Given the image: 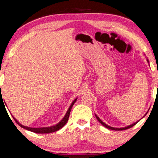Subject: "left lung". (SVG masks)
Listing matches in <instances>:
<instances>
[{
	"mask_svg": "<svg viewBox=\"0 0 158 158\" xmlns=\"http://www.w3.org/2000/svg\"><path fill=\"white\" fill-rule=\"evenodd\" d=\"M147 61H148V62H149V61H148V60H147ZM145 114V115H146ZM96 116V118H97V120L98 121L100 122L101 123H102L103 126L104 127H106V128H108V129H110V130H114V131H123V130H126V129H128V128H131V127H133V126H135V125L138 123V121H137V122H135V123H133V124H131V125H130V126H126V127H125V128H114V127H110V126H108V125H106V124L105 123H103V122L102 121V120H101L99 118H98L97 116H96V115H95Z\"/></svg>",
	"mask_w": 158,
	"mask_h": 158,
	"instance_id": "8db88e82",
	"label": "left lung"
}]
</instances>
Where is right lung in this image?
Listing matches in <instances>:
<instances>
[{"label": "right lung", "instance_id": "add662e5", "mask_svg": "<svg viewBox=\"0 0 158 158\" xmlns=\"http://www.w3.org/2000/svg\"><path fill=\"white\" fill-rule=\"evenodd\" d=\"M77 98L76 99L74 100V102L72 103V104L70 105V106L69 108V109L66 113L64 117L63 118L62 121H61L60 123H58L57 124H56L55 126H50V127H44V128H30V127H27V126H23V125H21L19 122L16 120L15 118L13 117L14 120H15V121L17 123L19 126H20L21 128H25L26 129L27 131H30L31 132H34V133H53V132H55V131H57L58 130H60L62 128L63 126H64V125L67 123V122L68 121V119H69V114H70V111H71V109L73 106V105L74 104V103L76 102Z\"/></svg>", "mask_w": 158, "mask_h": 158}]
</instances>
